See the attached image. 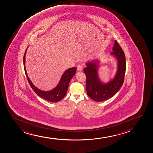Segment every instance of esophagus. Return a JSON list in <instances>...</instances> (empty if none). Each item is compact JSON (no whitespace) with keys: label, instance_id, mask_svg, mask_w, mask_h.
Returning <instances> with one entry per match:
<instances>
[{"label":"esophagus","instance_id":"1","mask_svg":"<svg viewBox=\"0 0 153 153\" xmlns=\"http://www.w3.org/2000/svg\"><path fill=\"white\" fill-rule=\"evenodd\" d=\"M82 70H83V67H82V66L80 65H78V66H77V71H82Z\"/></svg>","mask_w":153,"mask_h":153}]
</instances>
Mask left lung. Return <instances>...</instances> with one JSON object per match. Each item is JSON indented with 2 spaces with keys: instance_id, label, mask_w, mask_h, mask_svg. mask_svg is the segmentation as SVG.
Wrapping results in <instances>:
<instances>
[{
  "instance_id": "1",
  "label": "left lung",
  "mask_w": 153,
  "mask_h": 153,
  "mask_svg": "<svg viewBox=\"0 0 153 153\" xmlns=\"http://www.w3.org/2000/svg\"><path fill=\"white\" fill-rule=\"evenodd\" d=\"M111 55L117 61V70L113 79L107 83L100 81L98 75V60L89 61L86 64L84 72L86 76V91L88 96L96 102H102L114 96L121 87L124 82L126 69L125 53L116 40Z\"/></svg>"
}]
</instances>
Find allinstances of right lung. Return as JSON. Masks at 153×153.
<instances>
[{
	"mask_svg": "<svg viewBox=\"0 0 153 153\" xmlns=\"http://www.w3.org/2000/svg\"><path fill=\"white\" fill-rule=\"evenodd\" d=\"M27 48L25 51L24 56H23V64H24V68H25V74L27 76V79L28 83L30 85V87H32V89L37 95L45 100H48L51 102H56L61 100L66 94L67 89L68 88L69 84L72 77L76 74V68L72 67L66 70L65 72H64L63 75L62 76L61 78L58 85L54 89L48 91H42L38 89L36 87L33 85L27 76V71L25 69V54H26Z\"/></svg>",
	"mask_w": 153,
	"mask_h": 153,
	"instance_id": "add662e5",
	"label": "right lung"
}]
</instances>
